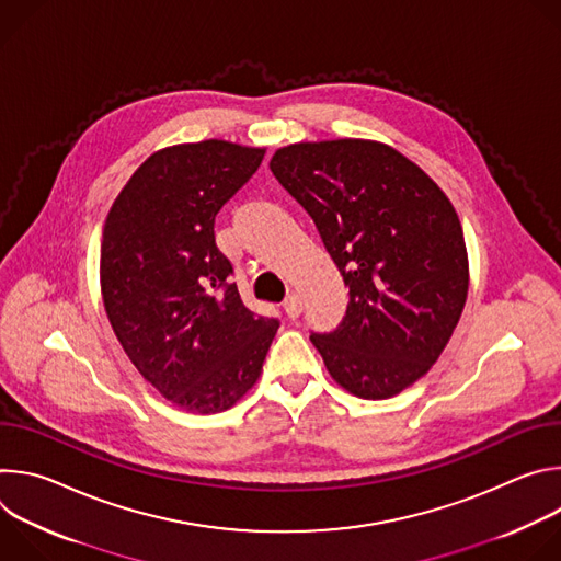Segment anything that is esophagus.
I'll use <instances>...</instances> for the list:
<instances>
[{
    "label": "esophagus",
    "mask_w": 561,
    "mask_h": 561,
    "mask_svg": "<svg viewBox=\"0 0 561 561\" xmlns=\"http://www.w3.org/2000/svg\"><path fill=\"white\" fill-rule=\"evenodd\" d=\"M301 295L299 293H288V297L284 299V310L290 319H297L301 314Z\"/></svg>",
    "instance_id": "1"
}]
</instances>
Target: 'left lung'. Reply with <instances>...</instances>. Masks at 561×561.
Listing matches in <instances>:
<instances>
[{
    "mask_svg": "<svg viewBox=\"0 0 561 561\" xmlns=\"http://www.w3.org/2000/svg\"><path fill=\"white\" fill-rule=\"evenodd\" d=\"M348 286L331 333H310L333 379L364 399L417 381L448 344L468 293L459 217L402 152L364 139L293 144L271 159Z\"/></svg>",
    "mask_w": 561,
    "mask_h": 561,
    "instance_id": "obj_1",
    "label": "left lung"
}]
</instances>
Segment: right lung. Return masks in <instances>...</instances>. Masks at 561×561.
Listing matches in <instances>:
<instances>
[{"instance_id": "obj_1", "label": "right lung", "mask_w": 561, "mask_h": 561, "mask_svg": "<svg viewBox=\"0 0 561 561\" xmlns=\"http://www.w3.org/2000/svg\"><path fill=\"white\" fill-rule=\"evenodd\" d=\"M262 148L206 139L150 154L117 195L100 277L135 368L180 409L221 413L260 377L279 319L255 314L215 244L219 208L260 169Z\"/></svg>"}]
</instances>
